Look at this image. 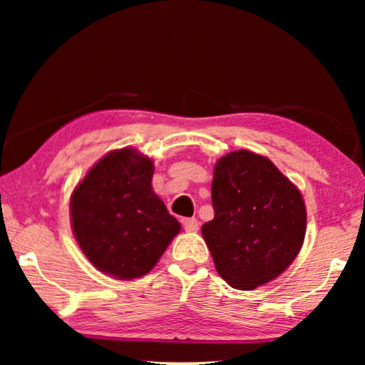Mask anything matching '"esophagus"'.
<instances>
[{"label": "esophagus", "mask_w": 365, "mask_h": 365, "mask_svg": "<svg viewBox=\"0 0 365 365\" xmlns=\"http://www.w3.org/2000/svg\"><path fill=\"white\" fill-rule=\"evenodd\" d=\"M184 229H186L187 232H197L199 229V221L196 217H189V219H184Z\"/></svg>", "instance_id": "esophagus-1"}]
</instances>
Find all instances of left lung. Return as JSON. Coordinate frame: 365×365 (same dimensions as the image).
<instances>
[{
  "instance_id": "obj_1",
  "label": "left lung",
  "mask_w": 365,
  "mask_h": 365,
  "mask_svg": "<svg viewBox=\"0 0 365 365\" xmlns=\"http://www.w3.org/2000/svg\"><path fill=\"white\" fill-rule=\"evenodd\" d=\"M211 196L214 219L201 232L229 286L252 291L291 266L306 236V204L271 159L247 149L222 156Z\"/></svg>"
}]
</instances>
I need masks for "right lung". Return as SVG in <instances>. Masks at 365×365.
Here are the masks:
<instances>
[{
    "mask_svg": "<svg viewBox=\"0 0 365 365\" xmlns=\"http://www.w3.org/2000/svg\"><path fill=\"white\" fill-rule=\"evenodd\" d=\"M154 164L133 148L111 151L71 194L74 237L94 267L129 281L156 266L181 224L153 191Z\"/></svg>",
    "mask_w": 365,
    "mask_h": 365,
    "instance_id": "right-lung-1",
    "label": "right lung"
}]
</instances>
